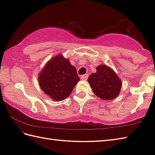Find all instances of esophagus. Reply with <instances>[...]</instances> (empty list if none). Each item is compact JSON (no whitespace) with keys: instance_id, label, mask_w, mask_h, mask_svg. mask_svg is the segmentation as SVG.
I'll list each match as a JSON object with an SVG mask.
<instances>
[{"instance_id":"esophagus-1","label":"esophagus","mask_w":155,"mask_h":155,"mask_svg":"<svg viewBox=\"0 0 155 155\" xmlns=\"http://www.w3.org/2000/svg\"><path fill=\"white\" fill-rule=\"evenodd\" d=\"M87 78H88V74H84V75H82L81 77V78L82 80H87Z\"/></svg>"}]
</instances>
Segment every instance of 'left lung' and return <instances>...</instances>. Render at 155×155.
<instances>
[{
    "mask_svg": "<svg viewBox=\"0 0 155 155\" xmlns=\"http://www.w3.org/2000/svg\"><path fill=\"white\" fill-rule=\"evenodd\" d=\"M88 82L95 95L104 101L113 100L119 94L122 82L113 68L106 64L97 67V72L92 73Z\"/></svg>",
    "mask_w": 155,
    "mask_h": 155,
    "instance_id": "left-lung-1",
    "label": "left lung"
}]
</instances>
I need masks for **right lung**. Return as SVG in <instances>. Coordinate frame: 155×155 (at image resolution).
<instances>
[{
	"mask_svg": "<svg viewBox=\"0 0 155 155\" xmlns=\"http://www.w3.org/2000/svg\"><path fill=\"white\" fill-rule=\"evenodd\" d=\"M42 91L55 101H61L72 93L80 81L77 69L68 58L58 54L48 61L38 74Z\"/></svg>",
	"mask_w": 155,
	"mask_h": 155,
	"instance_id": "right-lung-1",
	"label": "right lung"
}]
</instances>
